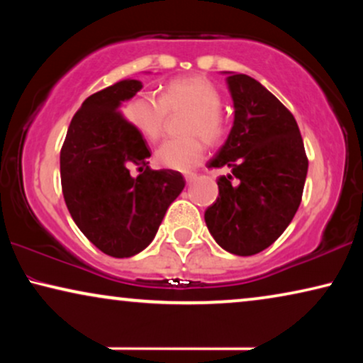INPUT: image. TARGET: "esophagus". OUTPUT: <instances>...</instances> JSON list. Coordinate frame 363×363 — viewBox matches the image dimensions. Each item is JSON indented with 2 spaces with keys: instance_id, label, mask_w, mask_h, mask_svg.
I'll return each mask as SVG.
<instances>
[{
  "instance_id": "34e87169",
  "label": "esophagus",
  "mask_w": 363,
  "mask_h": 363,
  "mask_svg": "<svg viewBox=\"0 0 363 363\" xmlns=\"http://www.w3.org/2000/svg\"><path fill=\"white\" fill-rule=\"evenodd\" d=\"M185 180H186L188 185H190V183H193V182L196 180V175H195V173H186V175H185Z\"/></svg>"
}]
</instances>
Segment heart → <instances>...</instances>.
<instances>
[{"label":"heart","instance_id":"heart-1","mask_svg":"<svg viewBox=\"0 0 363 363\" xmlns=\"http://www.w3.org/2000/svg\"><path fill=\"white\" fill-rule=\"evenodd\" d=\"M220 107L218 89L205 77L191 76L168 82L162 97L150 92L138 94L125 112L128 122L150 142H157L163 135L168 112H190L183 125V133L188 137L167 140L155 153V162L160 167L188 172L205 157L203 138L211 145H218L228 135V122Z\"/></svg>","mask_w":363,"mask_h":363}]
</instances>
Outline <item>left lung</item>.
I'll return each instance as SVG.
<instances>
[{"label": "left lung", "instance_id": "1", "mask_svg": "<svg viewBox=\"0 0 363 363\" xmlns=\"http://www.w3.org/2000/svg\"><path fill=\"white\" fill-rule=\"evenodd\" d=\"M235 123L208 168L230 167L205 211L211 236L238 256L257 255L279 238L301 205L307 177L304 142L289 108L246 74L226 77Z\"/></svg>", "mask_w": 363, "mask_h": 363}]
</instances>
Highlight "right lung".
<instances>
[{
    "instance_id": "1",
    "label": "right lung",
    "mask_w": 363,
    "mask_h": 363,
    "mask_svg": "<svg viewBox=\"0 0 363 363\" xmlns=\"http://www.w3.org/2000/svg\"><path fill=\"white\" fill-rule=\"evenodd\" d=\"M140 89V81L125 79L87 97L61 148L67 210L84 236L113 257L145 250L185 188L180 172L148 167L147 142L121 112L122 102ZM132 166L139 170L137 177L130 175Z\"/></svg>"
}]
</instances>
